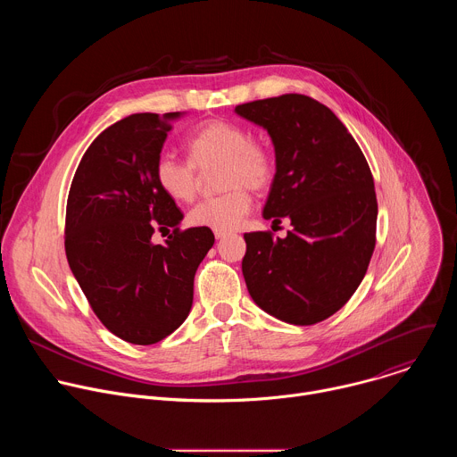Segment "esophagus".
<instances>
[{"mask_svg": "<svg viewBox=\"0 0 457 457\" xmlns=\"http://www.w3.org/2000/svg\"><path fill=\"white\" fill-rule=\"evenodd\" d=\"M228 237V233H224V231H215V238L217 240H222V238H226Z\"/></svg>", "mask_w": 457, "mask_h": 457, "instance_id": "esophagus-1", "label": "esophagus"}]
</instances>
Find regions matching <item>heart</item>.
Here are the masks:
<instances>
[{"label":"heart","mask_w":457,"mask_h":457,"mask_svg":"<svg viewBox=\"0 0 457 457\" xmlns=\"http://www.w3.org/2000/svg\"><path fill=\"white\" fill-rule=\"evenodd\" d=\"M189 162H182L170 154L155 161V180L159 187L177 203H187L199 187V171L220 164L217 197L195 204L187 213V222L195 228L213 231H233L251 210V195L271 184L275 161L270 150L253 139L247 129L229 120H210L197 128L186 143Z\"/></svg>","instance_id":"b5f03b06"}]
</instances>
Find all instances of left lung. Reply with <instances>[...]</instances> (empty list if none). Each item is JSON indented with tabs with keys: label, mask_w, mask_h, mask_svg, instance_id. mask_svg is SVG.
<instances>
[{
	"label": "left lung",
	"mask_w": 457,
	"mask_h": 457,
	"mask_svg": "<svg viewBox=\"0 0 457 457\" xmlns=\"http://www.w3.org/2000/svg\"><path fill=\"white\" fill-rule=\"evenodd\" d=\"M235 113L264 128L275 148L262 217L293 226L284 238L244 235L247 291L286 323H318L347 303L367 273L378 219L370 168L344 122L312 97L286 94Z\"/></svg>",
	"instance_id": "8db88e82"
}]
</instances>
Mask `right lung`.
<instances>
[{
    "label": "right lung",
    "mask_w": 457,
    "mask_h": 457,
    "mask_svg": "<svg viewBox=\"0 0 457 457\" xmlns=\"http://www.w3.org/2000/svg\"><path fill=\"white\" fill-rule=\"evenodd\" d=\"M184 112L134 113L108 126L85 152L67 203L64 251L90 307L117 338L152 345L187 318L193 278L212 229H179L184 215L155 180L171 120ZM159 225L174 228L154 245Z\"/></svg>",
    "instance_id": "1"
}]
</instances>
